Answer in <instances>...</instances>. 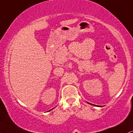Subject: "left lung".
<instances>
[{
    "mask_svg": "<svg viewBox=\"0 0 133 133\" xmlns=\"http://www.w3.org/2000/svg\"><path fill=\"white\" fill-rule=\"evenodd\" d=\"M87 103H88V104H91V105H92V106H98V107H102V106H97V105H94V104H91V103H88V102H87Z\"/></svg>",
    "mask_w": 133,
    "mask_h": 133,
    "instance_id": "1",
    "label": "left lung"
}]
</instances>
